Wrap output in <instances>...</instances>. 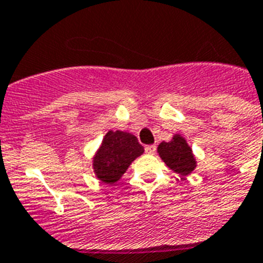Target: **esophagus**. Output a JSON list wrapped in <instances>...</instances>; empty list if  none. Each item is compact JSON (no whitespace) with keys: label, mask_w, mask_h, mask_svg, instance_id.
<instances>
[{"label":"esophagus","mask_w":263,"mask_h":263,"mask_svg":"<svg viewBox=\"0 0 263 263\" xmlns=\"http://www.w3.org/2000/svg\"><path fill=\"white\" fill-rule=\"evenodd\" d=\"M155 150H157V146L155 145H148L145 147V152L147 153V154H154Z\"/></svg>","instance_id":"obj_1"}]
</instances>
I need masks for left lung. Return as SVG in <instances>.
I'll return each mask as SVG.
<instances>
[{
	"instance_id": "obj_1",
	"label": "left lung",
	"mask_w": 263,
	"mask_h": 263,
	"mask_svg": "<svg viewBox=\"0 0 263 263\" xmlns=\"http://www.w3.org/2000/svg\"><path fill=\"white\" fill-rule=\"evenodd\" d=\"M158 154L170 170L182 178L191 175L197 167V160L191 146L180 134H174L168 142H160L158 146Z\"/></svg>"
}]
</instances>
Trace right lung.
<instances>
[{
	"label": "right lung",
	"instance_id": "right-lung-1",
	"mask_svg": "<svg viewBox=\"0 0 263 263\" xmlns=\"http://www.w3.org/2000/svg\"><path fill=\"white\" fill-rule=\"evenodd\" d=\"M143 152V146L139 145L134 134L122 130H108L92 158L95 175L105 184L113 185Z\"/></svg>",
	"mask_w": 263,
	"mask_h": 263
}]
</instances>
